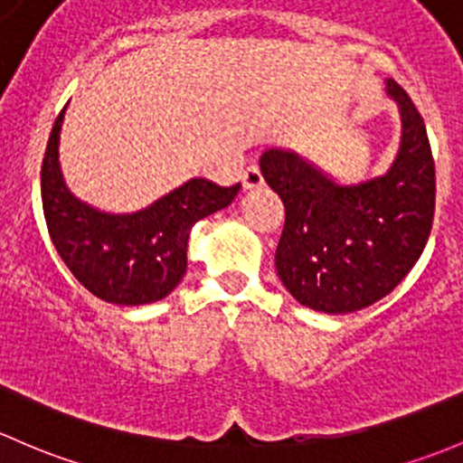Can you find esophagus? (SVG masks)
<instances>
[{"label":"esophagus","instance_id":"34e87169","mask_svg":"<svg viewBox=\"0 0 463 463\" xmlns=\"http://www.w3.org/2000/svg\"><path fill=\"white\" fill-rule=\"evenodd\" d=\"M242 184H245L247 189H256L263 184V174H260L259 165H250L242 171Z\"/></svg>","mask_w":463,"mask_h":463}]
</instances>
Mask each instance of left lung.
Masks as SVG:
<instances>
[{"instance_id":"8db88e82","label":"left lung","mask_w":463,"mask_h":463,"mask_svg":"<svg viewBox=\"0 0 463 463\" xmlns=\"http://www.w3.org/2000/svg\"><path fill=\"white\" fill-rule=\"evenodd\" d=\"M402 149L390 171L341 187L292 151L260 158L265 183L285 204L276 271L305 307L327 314L364 309L392 292L426 247L435 218V160L426 125L394 80Z\"/></svg>"}]
</instances>
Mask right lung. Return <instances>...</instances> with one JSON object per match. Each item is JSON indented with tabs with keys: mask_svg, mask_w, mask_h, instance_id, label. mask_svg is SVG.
Segmentation results:
<instances>
[{
	"mask_svg": "<svg viewBox=\"0 0 463 463\" xmlns=\"http://www.w3.org/2000/svg\"><path fill=\"white\" fill-rule=\"evenodd\" d=\"M66 109V107H64ZM64 109L57 116L42 160V207L57 254L93 297L113 305L165 298L187 271L192 227L227 207L241 183L221 187L194 178L136 213H102L66 189L57 165Z\"/></svg>",
	"mask_w": 463,
	"mask_h": 463,
	"instance_id": "add662e5",
	"label": "right lung"
}]
</instances>
